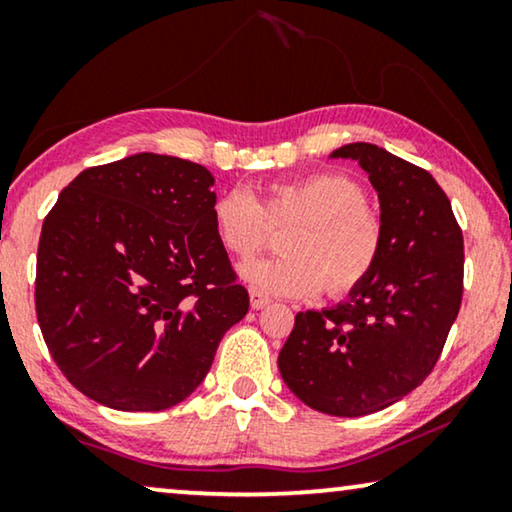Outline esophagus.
Here are the masks:
<instances>
[{"label": "esophagus", "mask_w": 512, "mask_h": 512, "mask_svg": "<svg viewBox=\"0 0 512 512\" xmlns=\"http://www.w3.org/2000/svg\"><path fill=\"white\" fill-rule=\"evenodd\" d=\"M249 300H251V310H263V307L270 305V298L263 296V293L256 289H249Z\"/></svg>", "instance_id": "34e87169"}]
</instances>
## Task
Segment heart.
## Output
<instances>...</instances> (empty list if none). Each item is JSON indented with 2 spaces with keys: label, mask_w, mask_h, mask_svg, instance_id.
Segmentation results:
<instances>
[{
  "label": "heart",
  "mask_w": 512,
  "mask_h": 512,
  "mask_svg": "<svg viewBox=\"0 0 512 512\" xmlns=\"http://www.w3.org/2000/svg\"><path fill=\"white\" fill-rule=\"evenodd\" d=\"M282 240L284 256L254 258L240 277L256 291L279 298H314L359 289L382 251V226L366 209V193L342 174L275 181L263 202L247 188H228L212 205L216 240L228 254L247 258L268 240L270 223H293Z\"/></svg>",
  "instance_id": "heart-1"
}]
</instances>
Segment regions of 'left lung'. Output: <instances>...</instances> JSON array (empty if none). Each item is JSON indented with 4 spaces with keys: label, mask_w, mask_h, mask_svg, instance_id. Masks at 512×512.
<instances>
[{
    "label": "left lung",
    "mask_w": 512,
    "mask_h": 512,
    "mask_svg": "<svg viewBox=\"0 0 512 512\" xmlns=\"http://www.w3.org/2000/svg\"><path fill=\"white\" fill-rule=\"evenodd\" d=\"M331 158L356 160L380 200L382 251L345 300L296 314L277 366L291 394L333 417L380 412L436 366L464 291V237L452 205L422 167L375 144Z\"/></svg>",
    "instance_id": "1"
}]
</instances>
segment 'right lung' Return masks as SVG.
Wrapping results in <instances>:
<instances>
[{
    "instance_id": "1",
    "label": "right lung",
    "mask_w": 512,
    "mask_h": 512,
    "mask_svg": "<svg viewBox=\"0 0 512 512\" xmlns=\"http://www.w3.org/2000/svg\"><path fill=\"white\" fill-rule=\"evenodd\" d=\"M214 177L191 160L135 153L83 170L48 212L37 254V319L62 375L123 412L193 394L244 319L212 226Z\"/></svg>"
}]
</instances>
